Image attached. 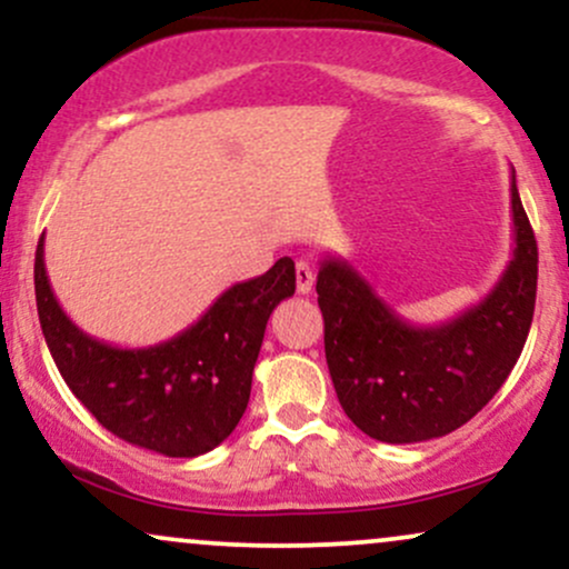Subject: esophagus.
Here are the masks:
<instances>
[{
  "mask_svg": "<svg viewBox=\"0 0 569 569\" xmlns=\"http://www.w3.org/2000/svg\"><path fill=\"white\" fill-rule=\"evenodd\" d=\"M312 283H316V264L307 262V259H299V262H297V289H299V293H310Z\"/></svg>",
  "mask_w": 569,
  "mask_h": 569,
  "instance_id": "1",
  "label": "esophagus"
}]
</instances>
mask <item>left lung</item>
Instances as JSON below:
<instances>
[{
    "label": "left lung",
    "mask_w": 569,
    "mask_h": 569,
    "mask_svg": "<svg viewBox=\"0 0 569 569\" xmlns=\"http://www.w3.org/2000/svg\"><path fill=\"white\" fill-rule=\"evenodd\" d=\"M513 257L479 305L439 326H411L350 262L326 257L318 307L331 382L352 426L417 443L466 426L519 361L538 291V243L511 173Z\"/></svg>",
    "instance_id": "obj_1"
}]
</instances>
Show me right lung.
I'll use <instances>...</instances> for the list:
<instances>
[{
    "label": "right lung",
    "instance_id": "obj_1",
    "mask_svg": "<svg viewBox=\"0 0 569 569\" xmlns=\"http://www.w3.org/2000/svg\"><path fill=\"white\" fill-rule=\"evenodd\" d=\"M297 289L289 257L264 276L234 283L189 329L152 348H114L69 321L34 257L37 312L69 390L122 441L166 457H198L232 433L248 407L251 377L272 310Z\"/></svg>",
    "mask_w": 569,
    "mask_h": 569
}]
</instances>
